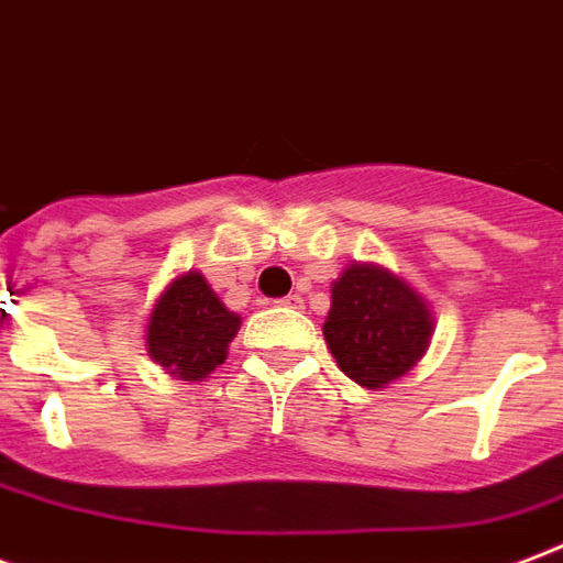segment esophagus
<instances>
[{
    "mask_svg": "<svg viewBox=\"0 0 563 563\" xmlns=\"http://www.w3.org/2000/svg\"><path fill=\"white\" fill-rule=\"evenodd\" d=\"M277 303L289 307V310H300V307H303V298H300V295H286V298L277 300Z\"/></svg>",
    "mask_w": 563,
    "mask_h": 563,
    "instance_id": "1",
    "label": "esophagus"
}]
</instances>
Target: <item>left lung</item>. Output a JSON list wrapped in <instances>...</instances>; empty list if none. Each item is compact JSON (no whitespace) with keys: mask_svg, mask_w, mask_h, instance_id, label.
<instances>
[{"mask_svg":"<svg viewBox=\"0 0 563 563\" xmlns=\"http://www.w3.org/2000/svg\"><path fill=\"white\" fill-rule=\"evenodd\" d=\"M434 333L428 303L380 265H349L330 286L324 342L336 366L366 389H386L422 360Z\"/></svg>","mask_w":563,"mask_h":563,"instance_id":"left-lung-1","label":"left lung"}]
</instances>
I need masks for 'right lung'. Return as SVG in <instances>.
I'll return each instance as SVG.
<instances>
[{"label": "right lung", "mask_w": 563, "mask_h": 563, "mask_svg": "<svg viewBox=\"0 0 563 563\" xmlns=\"http://www.w3.org/2000/svg\"><path fill=\"white\" fill-rule=\"evenodd\" d=\"M239 328L242 319L227 310L203 274L186 272L150 312L147 351L170 377L200 380L224 363Z\"/></svg>", "instance_id": "1"}]
</instances>
